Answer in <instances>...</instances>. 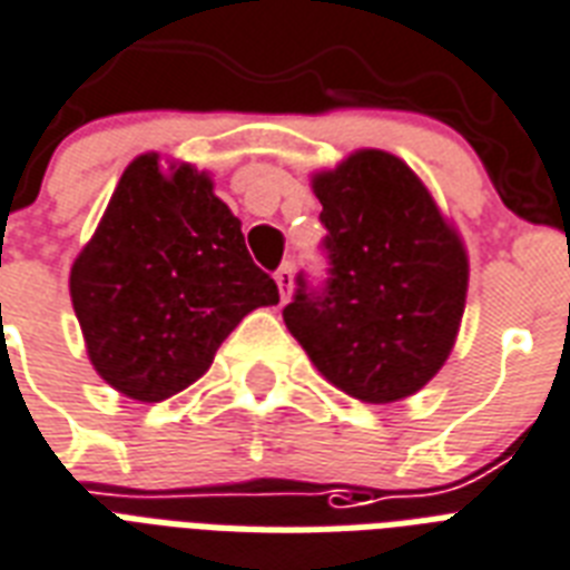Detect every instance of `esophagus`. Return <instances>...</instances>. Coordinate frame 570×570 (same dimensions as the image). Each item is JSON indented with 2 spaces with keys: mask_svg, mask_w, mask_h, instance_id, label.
I'll list each match as a JSON object with an SVG mask.
<instances>
[{
  "mask_svg": "<svg viewBox=\"0 0 570 570\" xmlns=\"http://www.w3.org/2000/svg\"><path fill=\"white\" fill-rule=\"evenodd\" d=\"M276 285H279L282 299H288L291 288H294V271H291V264H282L279 271H276Z\"/></svg>",
  "mask_w": 570,
  "mask_h": 570,
  "instance_id": "obj_1",
  "label": "esophagus"
}]
</instances>
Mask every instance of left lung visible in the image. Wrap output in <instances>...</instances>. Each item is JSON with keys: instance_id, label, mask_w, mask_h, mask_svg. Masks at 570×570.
I'll use <instances>...</instances> for the list:
<instances>
[{"instance_id": "8db88e82", "label": "left lung", "mask_w": 570, "mask_h": 570, "mask_svg": "<svg viewBox=\"0 0 570 570\" xmlns=\"http://www.w3.org/2000/svg\"><path fill=\"white\" fill-rule=\"evenodd\" d=\"M324 205L326 282L282 308L315 368L347 395L390 404L452 354L470 264L461 237L407 163L377 148L312 178Z\"/></svg>"}]
</instances>
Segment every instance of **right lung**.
Here are the masks:
<instances>
[{
    "mask_svg": "<svg viewBox=\"0 0 570 570\" xmlns=\"http://www.w3.org/2000/svg\"><path fill=\"white\" fill-rule=\"evenodd\" d=\"M70 299L95 372L127 399L163 401L210 368L253 308L276 306L279 288L207 171H163L160 154H142L70 267Z\"/></svg>",
    "mask_w": 570,
    "mask_h": 570,
    "instance_id": "obj_1",
    "label": "right lung"
}]
</instances>
